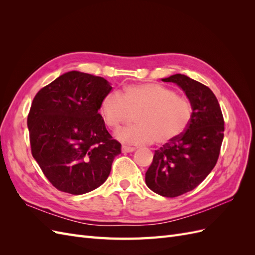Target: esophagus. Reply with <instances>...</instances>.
<instances>
[{"mask_svg":"<svg viewBox=\"0 0 255 255\" xmlns=\"http://www.w3.org/2000/svg\"><path fill=\"white\" fill-rule=\"evenodd\" d=\"M121 150L123 153H128V152L135 151V148H133V146H128V145H122Z\"/></svg>","mask_w":255,"mask_h":255,"instance_id":"34e87169","label":"esophagus"}]
</instances>
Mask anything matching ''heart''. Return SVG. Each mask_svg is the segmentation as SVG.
<instances>
[{"label": "heart", "instance_id": "1", "mask_svg": "<svg viewBox=\"0 0 255 255\" xmlns=\"http://www.w3.org/2000/svg\"><path fill=\"white\" fill-rule=\"evenodd\" d=\"M100 113L110 128L116 130L136 114L137 125L117 133L120 140L146 144L154 140L168 144L188 128L194 106L188 99L163 85L145 83L128 85L120 94L109 92L100 103Z\"/></svg>", "mask_w": 255, "mask_h": 255}]
</instances>
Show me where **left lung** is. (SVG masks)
Here are the masks:
<instances>
[{"mask_svg": "<svg viewBox=\"0 0 255 255\" xmlns=\"http://www.w3.org/2000/svg\"><path fill=\"white\" fill-rule=\"evenodd\" d=\"M163 82L179 85L194 106L186 130L173 142L154 152L145 184L156 194L174 198L195 189L217 163L225 132L218 100L205 85L174 74Z\"/></svg>", "mask_w": 255, "mask_h": 255, "instance_id": "obj_1", "label": "left lung"}]
</instances>
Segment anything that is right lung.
<instances>
[{
	"mask_svg": "<svg viewBox=\"0 0 255 255\" xmlns=\"http://www.w3.org/2000/svg\"><path fill=\"white\" fill-rule=\"evenodd\" d=\"M111 90L101 76L70 71L35 96L27 116L30 151L56 189L83 195L109 177L121 143L98 111Z\"/></svg>",
	"mask_w": 255,
	"mask_h": 255,
	"instance_id": "obj_1",
	"label": "right lung"
}]
</instances>
